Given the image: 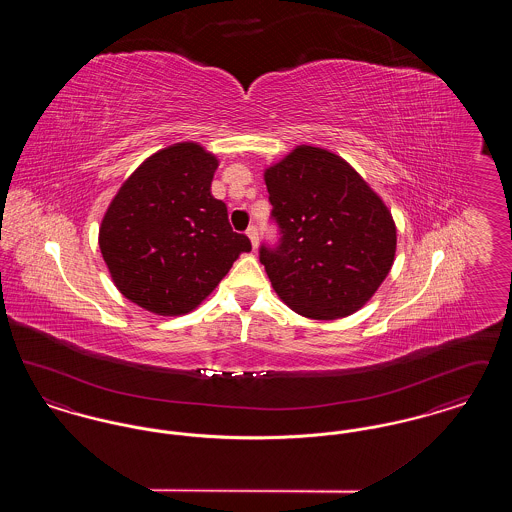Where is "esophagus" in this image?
<instances>
[{"instance_id":"34e87169","label":"esophagus","mask_w":512,"mask_h":512,"mask_svg":"<svg viewBox=\"0 0 512 512\" xmlns=\"http://www.w3.org/2000/svg\"><path fill=\"white\" fill-rule=\"evenodd\" d=\"M245 234H247V238L251 240V245H253V249H255L257 244H259V230H257V226H255V224H251V226L247 228V232H245Z\"/></svg>"}]
</instances>
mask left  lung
<instances>
[{"label":"left lung","mask_w":512,"mask_h":512,"mask_svg":"<svg viewBox=\"0 0 512 512\" xmlns=\"http://www.w3.org/2000/svg\"><path fill=\"white\" fill-rule=\"evenodd\" d=\"M278 242L263 244L274 292L295 313L334 320L359 311L388 276L395 224L341 157L299 146L265 172Z\"/></svg>","instance_id":"obj_1"}]
</instances>
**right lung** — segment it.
Masks as SVG:
<instances>
[{
    "label": "right lung",
    "mask_w": 512,
    "mask_h": 512,
    "mask_svg": "<svg viewBox=\"0 0 512 512\" xmlns=\"http://www.w3.org/2000/svg\"><path fill=\"white\" fill-rule=\"evenodd\" d=\"M215 155L192 142L146 159L111 201L99 249L119 292L163 317L195 309L251 251L211 194Z\"/></svg>",
    "instance_id": "add662e5"
}]
</instances>
